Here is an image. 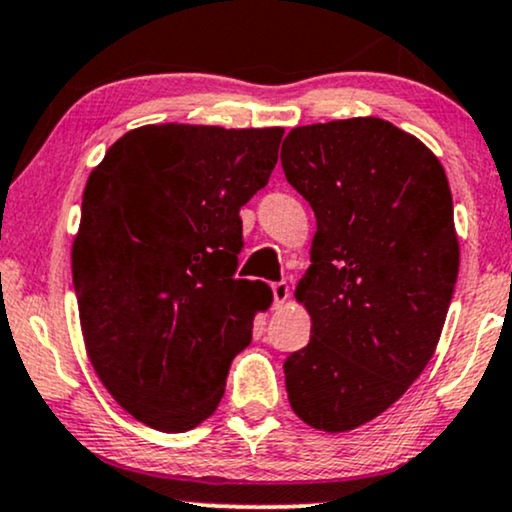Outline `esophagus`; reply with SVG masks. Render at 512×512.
Wrapping results in <instances>:
<instances>
[{"label": "esophagus", "mask_w": 512, "mask_h": 512, "mask_svg": "<svg viewBox=\"0 0 512 512\" xmlns=\"http://www.w3.org/2000/svg\"><path fill=\"white\" fill-rule=\"evenodd\" d=\"M288 293H291V286H288V281H276V283H272L274 307H281L283 303H286Z\"/></svg>", "instance_id": "1"}]
</instances>
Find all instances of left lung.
<instances>
[{
	"label": "left lung",
	"mask_w": 512,
	"mask_h": 512,
	"mask_svg": "<svg viewBox=\"0 0 512 512\" xmlns=\"http://www.w3.org/2000/svg\"><path fill=\"white\" fill-rule=\"evenodd\" d=\"M281 164L317 217L295 288L312 336L283 362L288 400L319 432H350L432 360L460 267L451 188L422 140L374 116L293 128Z\"/></svg>",
	"instance_id": "1"
}]
</instances>
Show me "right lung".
I'll return each mask as SVG.
<instances>
[{"instance_id":"right-lung-1","label":"right lung","mask_w":512,"mask_h":512,"mask_svg":"<svg viewBox=\"0 0 512 512\" xmlns=\"http://www.w3.org/2000/svg\"><path fill=\"white\" fill-rule=\"evenodd\" d=\"M283 128L159 123L128 131L85 183L71 269L104 389L157 432L217 410L231 360L272 305L236 279L238 212L267 186Z\"/></svg>"}]
</instances>
